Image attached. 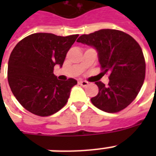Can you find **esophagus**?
Masks as SVG:
<instances>
[{"instance_id": "esophagus-1", "label": "esophagus", "mask_w": 156, "mask_h": 156, "mask_svg": "<svg viewBox=\"0 0 156 156\" xmlns=\"http://www.w3.org/2000/svg\"><path fill=\"white\" fill-rule=\"evenodd\" d=\"M78 84L81 86H83V87H87V86L88 85V82H87V81L81 80L78 82Z\"/></svg>"}]
</instances>
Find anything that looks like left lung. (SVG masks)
I'll return each mask as SVG.
<instances>
[{
  "instance_id": "8db88e82",
  "label": "left lung",
  "mask_w": 156,
  "mask_h": 156,
  "mask_svg": "<svg viewBox=\"0 0 156 156\" xmlns=\"http://www.w3.org/2000/svg\"><path fill=\"white\" fill-rule=\"evenodd\" d=\"M77 42L93 47L104 73H108V85L96 82L99 93L90 101L106 112L126 108L138 92L145 79L146 63L137 41L121 30L102 29L83 35Z\"/></svg>"
}]
</instances>
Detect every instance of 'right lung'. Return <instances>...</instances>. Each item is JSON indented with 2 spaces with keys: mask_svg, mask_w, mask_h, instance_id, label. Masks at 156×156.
Here are the masks:
<instances>
[{
  "mask_svg": "<svg viewBox=\"0 0 156 156\" xmlns=\"http://www.w3.org/2000/svg\"><path fill=\"white\" fill-rule=\"evenodd\" d=\"M78 36L35 33L14 47L9 59V85L27 111L48 116L66 105L71 89L78 82L73 78L58 80L53 69L56 65L62 67L66 54Z\"/></svg>",
  "mask_w": 156,
  "mask_h": 156,
  "instance_id": "right-lung-1",
  "label": "right lung"
}]
</instances>
